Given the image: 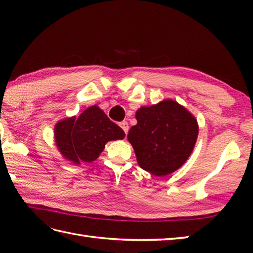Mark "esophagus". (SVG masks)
<instances>
[{
    "label": "esophagus",
    "instance_id": "obj_1",
    "mask_svg": "<svg viewBox=\"0 0 253 253\" xmlns=\"http://www.w3.org/2000/svg\"><path fill=\"white\" fill-rule=\"evenodd\" d=\"M120 126H121L122 129L124 130V132H125L126 135H127V132H128V128H129V126H128V123H127V122H125V121H124V122H121V123H120Z\"/></svg>",
    "mask_w": 253,
    "mask_h": 253
}]
</instances>
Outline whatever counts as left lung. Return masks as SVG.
<instances>
[{
  "label": "left lung",
  "instance_id": "8db88e82",
  "mask_svg": "<svg viewBox=\"0 0 253 253\" xmlns=\"http://www.w3.org/2000/svg\"><path fill=\"white\" fill-rule=\"evenodd\" d=\"M137 125L128 132L137 162L154 176L178 169L189 158L198 138V123L191 113L173 100H164L136 112Z\"/></svg>",
  "mask_w": 253,
  "mask_h": 253
}]
</instances>
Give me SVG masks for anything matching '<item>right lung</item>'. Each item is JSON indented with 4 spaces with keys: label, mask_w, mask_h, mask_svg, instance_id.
Listing matches in <instances>:
<instances>
[{
    "label": "right lung",
    "mask_w": 253,
    "mask_h": 253,
    "mask_svg": "<svg viewBox=\"0 0 253 253\" xmlns=\"http://www.w3.org/2000/svg\"><path fill=\"white\" fill-rule=\"evenodd\" d=\"M54 136L58 151L78 165L98 159L107 141L124 139L125 132L99 106L93 105L77 118L74 116L58 122Z\"/></svg>",
    "instance_id": "right-lung-1"
}]
</instances>
